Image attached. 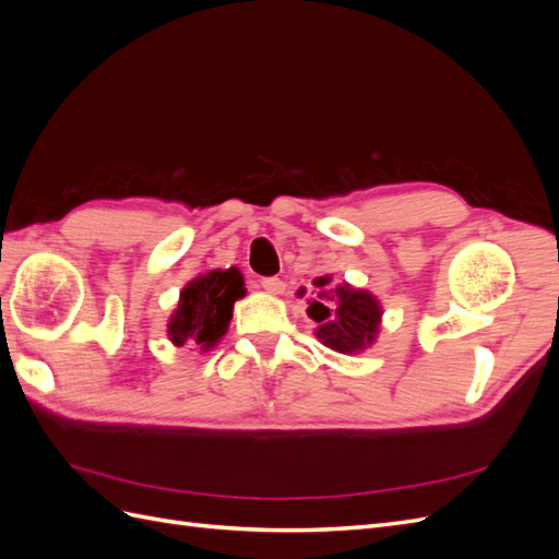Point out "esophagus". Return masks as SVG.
Instances as JSON below:
<instances>
[{"mask_svg":"<svg viewBox=\"0 0 559 559\" xmlns=\"http://www.w3.org/2000/svg\"><path fill=\"white\" fill-rule=\"evenodd\" d=\"M261 286H263V289H265L267 294H273V296L284 294V282H282L280 277H265V280L261 282Z\"/></svg>","mask_w":559,"mask_h":559,"instance_id":"34e87169","label":"esophagus"}]
</instances>
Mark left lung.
Wrapping results in <instances>:
<instances>
[{
	"instance_id": "obj_1",
	"label": "left lung",
	"mask_w": 559,
	"mask_h": 559,
	"mask_svg": "<svg viewBox=\"0 0 559 559\" xmlns=\"http://www.w3.org/2000/svg\"><path fill=\"white\" fill-rule=\"evenodd\" d=\"M331 275L317 277L308 314L317 321L314 335L321 345L341 354H359L378 341L382 324L380 300L347 282L331 284ZM306 294V289H300Z\"/></svg>"
}]
</instances>
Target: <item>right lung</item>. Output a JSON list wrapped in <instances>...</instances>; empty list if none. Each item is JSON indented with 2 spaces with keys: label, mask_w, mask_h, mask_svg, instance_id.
<instances>
[{
  "label": "right lung",
  "mask_w": 559,
  "mask_h": 559,
  "mask_svg": "<svg viewBox=\"0 0 559 559\" xmlns=\"http://www.w3.org/2000/svg\"><path fill=\"white\" fill-rule=\"evenodd\" d=\"M247 296L238 267L200 273L179 294L175 312L167 319V337L177 347L210 352L226 335L235 300Z\"/></svg>",
  "instance_id": "1"
}]
</instances>
